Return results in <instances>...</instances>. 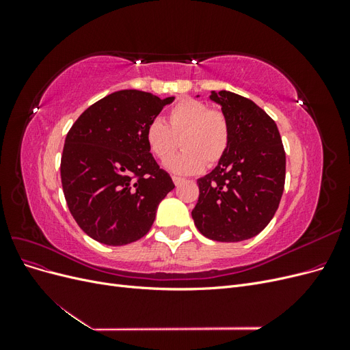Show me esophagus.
<instances>
[{"mask_svg": "<svg viewBox=\"0 0 350 350\" xmlns=\"http://www.w3.org/2000/svg\"><path fill=\"white\" fill-rule=\"evenodd\" d=\"M172 181H174L175 185H179L181 183H184V178H181V176H172Z\"/></svg>", "mask_w": 350, "mask_h": 350, "instance_id": "1", "label": "esophagus"}]
</instances>
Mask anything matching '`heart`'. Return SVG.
<instances>
[{
    "label": "heart",
    "mask_w": 350,
    "mask_h": 350,
    "mask_svg": "<svg viewBox=\"0 0 350 350\" xmlns=\"http://www.w3.org/2000/svg\"><path fill=\"white\" fill-rule=\"evenodd\" d=\"M144 139L152 154L162 163L171 159L181 143L184 152L166 165L174 174H197L206 163L216 165L226 153L230 140L229 122L224 112L207 103L183 99L167 111V125L153 120L146 126Z\"/></svg>",
    "instance_id": "1"
}]
</instances>
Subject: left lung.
<instances>
[{
	"instance_id": "obj_1",
	"label": "left lung",
	"mask_w": 350,
	"mask_h": 350,
	"mask_svg": "<svg viewBox=\"0 0 350 350\" xmlns=\"http://www.w3.org/2000/svg\"><path fill=\"white\" fill-rule=\"evenodd\" d=\"M229 122V147L217 166L198 179L191 211L197 229L219 242L258 235L279 207L286 154L278 125L252 100L228 90L211 92Z\"/></svg>"
}]
</instances>
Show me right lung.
Segmentation results:
<instances>
[{
  "label": "right lung",
  "instance_id": "obj_1",
  "mask_svg": "<svg viewBox=\"0 0 350 350\" xmlns=\"http://www.w3.org/2000/svg\"><path fill=\"white\" fill-rule=\"evenodd\" d=\"M174 96L113 92L72 124L61 156V183L74 220L94 241L120 247L144 237L175 188L144 133Z\"/></svg>",
  "mask_w": 350,
  "mask_h": 350
}]
</instances>
